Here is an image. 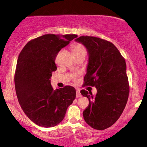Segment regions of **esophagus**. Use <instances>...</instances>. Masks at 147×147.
I'll list each match as a JSON object with an SVG mask.
<instances>
[{"mask_svg":"<svg viewBox=\"0 0 147 147\" xmlns=\"http://www.w3.org/2000/svg\"><path fill=\"white\" fill-rule=\"evenodd\" d=\"M76 97H82V95L80 93V90L79 89H77V93H76Z\"/></svg>","mask_w":147,"mask_h":147,"instance_id":"1","label":"esophagus"}]
</instances>
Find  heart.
Returning <instances> with one entry per match:
<instances>
[{"instance_id": "heart-1", "label": "heart", "mask_w": 147, "mask_h": 147, "mask_svg": "<svg viewBox=\"0 0 147 147\" xmlns=\"http://www.w3.org/2000/svg\"><path fill=\"white\" fill-rule=\"evenodd\" d=\"M72 53H85L86 54V50L84 48L83 45L77 44L74 45L72 46Z\"/></svg>"}]
</instances>
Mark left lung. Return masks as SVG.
I'll list each match as a JSON object with an SVG mask.
<instances>
[{
  "mask_svg": "<svg viewBox=\"0 0 147 147\" xmlns=\"http://www.w3.org/2000/svg\"><path fill=\"white\" fill-rule=\"evenodd\" d=\"M75 41L83 44L88 55L84 86H95L97 93L82 90L89 100L83 112L85 122L93 129L104 130L122 115L129 94L126 65L117 48L111 42L95 36H80Z\"/></svg>",
  "mask_w": 147,
  "mask_h": 147,
  "instance_id": "1",
  "label": "left lung"
}]
</instances>
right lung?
I'll return each instance as SVG.
<instances>
[{
	"label": "right lung",
	"instance_id": "1",
	"mask_svg": "<svg viewBox=\"0 0 147 147\" xmlns=\"http://www.w3.org/2000/svg\"><path fill=\"white\" fill-rule=\"evenodd\" d=\"M77 37L45 34L31 40L21 50L14 75L16 95L23 112L38 126L53 127L61 122L76 97L75 88L54 90L50 84L58 52Z\"/></svg>",
	"mask_w": 147,
	"mask_h": 147
}]
</instances>
